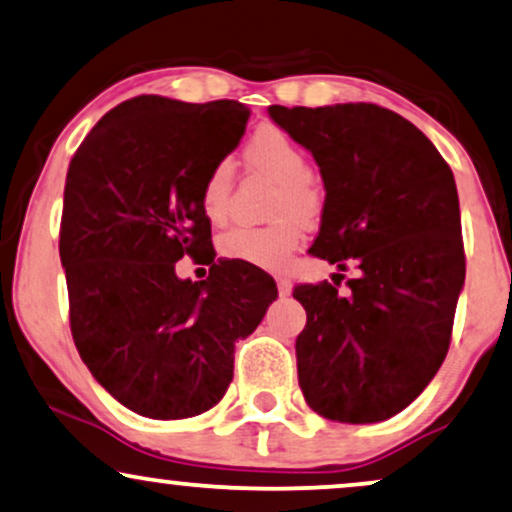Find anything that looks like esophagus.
Wrapping results in <instances>:
<instances>
[{
  "label": "esophagus",
  "instance_id": "esophagus-1",
  "mask_svg": "<svg viewBox=\"0 0 512 512\" xmlns=\"http://www.w3.org/2000/svg\"><path fill=\"white\" fill-rule=\"evenodd\" d=\"M276 288L281 297H288L290 293H293V283H290L286 276H276Z\"/></svg>",
  "mask_w": 512,
  "mask_h": 512
}]
</instances>
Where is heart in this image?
<instances>
[{
	"label": "heart",
	"mask_w": 512,
	"mask_h": 512,
	"mask_svg": "<svg viewBox=\"0 0 512 512\" xmlns=\"http://www.w3.org/2000/svg\"><path fill=\"white\" fill-rule=\"evenodd\" d=\"M245 160L255 170L267 172L281 186L271 215L278 217L267 226L241 224L219 236L217 248L229 260L255 267H283L302 238V220L312 219L321 208V189L309 172L307 155L283 129L264 125L245 144ZM234 165L217 160L205 174L200 205L212 222H224L231 208Z\"/></svg>",
	"instance_id": "heart-1"
}]
</instances>
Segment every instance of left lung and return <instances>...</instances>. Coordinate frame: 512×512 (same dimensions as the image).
<instances>
[{
    "mask_svg": "<svg viewBox=\"0 0 512 512\" xmlns=\"http://www.w3.org/2000/svg\"><path fill=\"white\" fill-rule=\"evenodd\" d=\"M269 115L312 151L326 186L309 252L359 271L345 295L340 281L293 290L307 312L295 342L304 401L338 423H378L406 409L449 352L465 281L454 174L416 125L375 103Z\"/></svg>",
    "mask_w": 512,
    "mask_h": 512,
    "instance_id": "8db88e82",
    "label": "left lung"
}]
</instances>
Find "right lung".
<instances>
[{
  "instance_id": "add662e5",
  "label": "right lung",
  "mask_w": 512,
  "mask_h": 512,
  "mask_svg": "<svg viewBox=\"0 0 512 512\" xmlns=\"http://www.w3.org/2000/svg\"><path fill=\"white\" fill-rule=\"evenodd\" d=\"M248 118L238 101L134 96L70 160L58 236L70 333L99 385L139 416L191 418L219 404L236 340L278 295L252 264L215 262L200 205L205 174ZM184 254L213 264L208 282L173 274Z\"/></svg>"
}]
</instances>
